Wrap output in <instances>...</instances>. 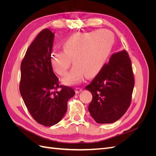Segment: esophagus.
<instances>
[{
	"instance_id": "obj_1",
	"label": "esophagus",
	"mask_w": 156,
	"mask_h": 156,
	"mask_svg": "<svg viewBox=\"0 0 156 156\" xmlns=\"http://www.w3.org/2000/svg\"><path fill=\"white\" fill-rule=\"evenodd\" d=\"M83 90V89L81 88H75V92L76 94H79V92H81Z\"/></svg>"
}]
</instances>
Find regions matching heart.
I'll list each match as a JSON object with an SVG mask.
<instances>
[{
	"label": "heart",
	"mask_w": 156,
	"mask_h": 156,
	"mask_svg": "<svg viewBox=\"0 0 156 156\" xmlns=\"http://www.w3.org/2000/svg\"><path fill=\"white\" fill-rule=\"evenodd\" d=\"M115 36L106 29L75 34L66 40L63 49L55 50L51 55V64L55 72L62 75L72 62L69 72L62 79L66 84L81 81L83 75L91 77L100 72L109 56Z\"/></svg>",
	"instance_id": "b5f03b06"
}]
</instances>
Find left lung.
<instances>
[{
	"instance_id": "1",
	"label": "left lung",
	"mask_w": 156,
	"mask_h": 156,
	"mask_svg": "<svg viewBox=\"0 0 156 156\" xmlns=\"http://www.w3.org/2000/svg\"><path fill=\"white\" fill-rule=\"evenodd\" d=\"M134 87L131 60L126 50L112 54L107 64L85 87L92 94L88 111L98 124L119 120L129 107Z\"/></svg>"
}]
</instances>
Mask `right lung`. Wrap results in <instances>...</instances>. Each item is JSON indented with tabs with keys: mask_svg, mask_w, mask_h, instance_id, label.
I'll list each match as a JSON object with an SVG mask.
<instances>
[{
	"mask_svg": "<svg viewBox=\"0 0 156 156\" xmlns=\"http://www.w3.org/2000/svg\"><path fill=\"white\" fill-rule=\"evenodd\" d=\"M54 36L48 29L41 31L21 64V95L33 119L45 126H54L62 119L68 101L75 94L72 88L59 86L53 72L50 59Z\"/></svg>",
	"mask_w": 156,
	"mask_h": 156,
	"instance_id": "1",
	"label": "right lung"
}]
</instances>
